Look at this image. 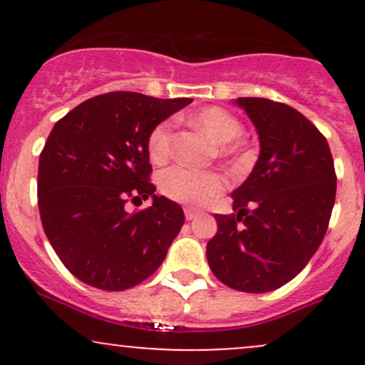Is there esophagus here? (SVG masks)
<instances>
[{"label":"esophagus","mask_w":365,"mask_h":365,"mask_svg":"<svg viewBox=\"0 0 365 365\" xmlns=\"http://www.w3.org/2000/svg\"><path fill=\"white\" fill-rule=\"evenodd\" d=\"M199 215V211H197V209H194V207H185V217H187V221H190V220H194V217Z\"/></svg>","instance_id":"1"}]
</instances>
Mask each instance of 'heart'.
Segmentation results:
<instances>
[{"mask_svg": "<svg viewBox=\"0 0 365 365\" xmlns=\"http://www.w3.org/2000/svg\"><path fill=\"white\" fill-rule=\"evenodd\" d=\"M190 123L202 128L216 142V153L221 158L235 156L242 149L238 137L244 133V125L237 116L223 110L211 106L199 110L190 116ZM173 145V123L170 120L159 121L150 128L148 135L149 159L156 165H163L171 156ZM225 178L216 171H194L173 166L159 175V188L166 197L188 206H202L225 190Z\"/></svg>", "mask_w": 365, "mask_h": 365, "instance_id": "b5f03b06", "label": "heart"}]
</instances>
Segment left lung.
<instances>
[{"instance_id":"left-lung-1","label":"left lung","mask_w":365,"mask_h":365,"mask_svg":"<svg viewBox=\"0 0 365 365\" xmlns=\"http://www.w3.org/2000/svg\"><path fill=\"white\" fill-rule=\"evenodd\" d=\"M237 104L257 128L261 154L232 194L237 215H215L217 233L206 255L226 287L264 293L295 278L319 249L336 173L326 137L295 108L266 98Z\"/></svg>"}]
</instances>
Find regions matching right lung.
<instances>
[{
  "label": "right lung",
  "mask_w": 365,
  "mask_h": 365,
  "mask_svg": "<svg viewBox=\"0 0 365 365\" xmlns=\"http://www.w3.org/2000/svg\"><path fill=\"white\" fill-rule=\"evenodd\" d=\"M192 99H158L115 91L66 113L39 156L37 204L49 244L81 282L121 292L148 279L165 261L185 216L156 195L148 135ZM153 197L128 213L126 202Z\"/></svg>",
  "instance_id": "right-lung-1"
}]
</instances>
